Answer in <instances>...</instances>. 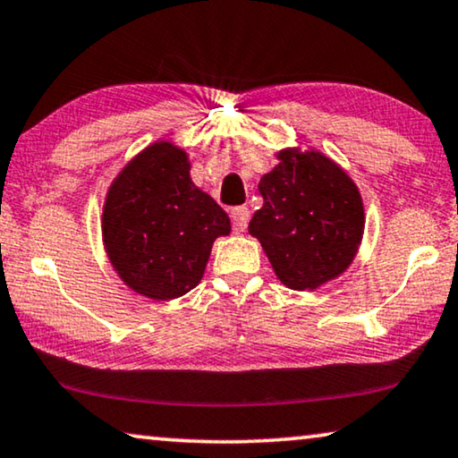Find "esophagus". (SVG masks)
Instances as JSON below:
<instances>
[{
    "label": "esophagus",
    "mask_w": 458,
    "mask_h": 458,
    "mask_svg": "<svg viewBox=\"0 0 458 458\" xmlns=\"http://www.w3.org/2000/svg\"><path fill=\"white\" fill-rule=\"evenodd\" d=\"M230 217H232V228L236 232H244L249 224V209L247 208H234L230 211Z\"/></svg>",
    "instance_id": "1"
}]
</instances>
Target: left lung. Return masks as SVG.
<instances>
[{
	"instance_id": "left-lung-1",
	"label": "left lung",
	"mask_w": 458,
	"mask_h": 458,
	"mask_svg": "<svg viewBox=\"0 0 458 458\" xmlns=\"http://www.w3.org/2000/svg\"><path fill=\"white\" fill-rule=\"evenodd\" d=\"M259 182L263 208L249 232L259 238L282 284L313 291L351 266L363 236L357 186L321 153L282 151Z\"/></svg>"
}]
</instances>
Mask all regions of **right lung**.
<instances>
[{
	"label": "right lung",
	"instance_id": "obj_1",
	"mask_svg": "<svg viewBox=\"0 0 458 458\" xmlns=\"http://www.w3.org/2000/svg\"><path fill=\"white\" fill-rule=\"evenodd\" d=\"M186 153L156 143L114 180L103 208V242L120 278L149 299L182 296L203 278L228 214L199 191Z\"/></svg>",
	"mask_w": 458,
	"mask_h": 458
}]
</instances>
